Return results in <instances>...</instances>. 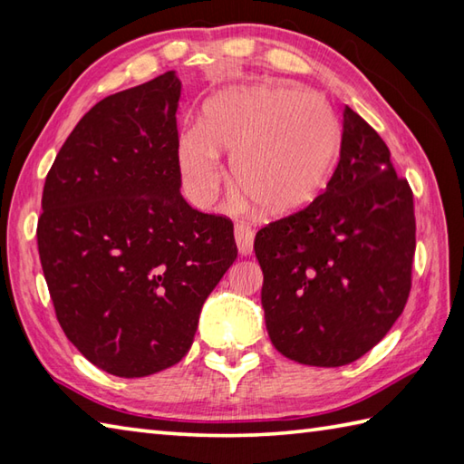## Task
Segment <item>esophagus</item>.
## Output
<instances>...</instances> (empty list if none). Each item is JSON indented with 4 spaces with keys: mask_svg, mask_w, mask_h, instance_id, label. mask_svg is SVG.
I'll list each match as a JSON object with an SVG mask.
<instances>
[{
    "mask_svg": "<svg viewBox=\"0 0 464 464\" xmlns=\"http://www.w3.org/2000/svg\"><path fill=\"white\" fill-rule=\"evenodd\" d=\"M234 238L236 246H238V252L242 256H250L254 250V230L246 224H236L234 226Z\"/></svg>",
    "mask_w": 464,
    "mask_h": 464,
    "instance_id": "obj_1",
    "label": "esophagus"
}]
</instances>
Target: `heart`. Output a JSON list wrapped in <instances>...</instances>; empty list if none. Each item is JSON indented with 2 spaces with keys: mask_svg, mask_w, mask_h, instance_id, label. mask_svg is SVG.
I'll list each match as a JSON object with an SVG mask.
<instances>
[{
  "mask_svg": "<svg viewBox=\"0 0 464 464\" xmlns=\"http://www.w3.org/2000/svg\"><path fill=\"white\" fill-rule=\"evenodd\" d=\"M340 146L334 111L312 92L282 86L230 88L206 103L200 128L179 134L178 164L188 196L206 206L232 186L266 218L306 208L323 192Z\"/></svg>",
  "mask_w": 464,
  "mask_h": 464,
  "instance_id": "1",
  "label": "heart"
}]
</instances>
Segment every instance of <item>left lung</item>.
<instances>
[{"mask_svg": "<svg viewBox=\"0 0 464 464\" xmlns=\"http://www.w3.org/2000/svg\"><path fill=\"white\" fill-rule=\"evenodd\" d=\"M414 232L409 182L382 138L344 106L340 160L324 194L254 240L274 348L334 368L381 343L409 298Z\"/></svg>", "mask_w": 464, "mask_h": 464, "instance_id": "obj_1", "label": "left lung"}]
</instances>
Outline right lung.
<instances>
[{
	"label": "right lung",
	"mask_w": 464,
	"mask_h": 464,
	"mask_svg": "<svg viewBox=\"0 0 464 464\" xmlns=\"http://www.w3.org/2000/svg\"><path fill=\"white\" fill-rule=\"evenodd\" d=\"M179 92L166 72L98 102L44 186L37 250L55 316L92 364L121 378L182 361L238 256L232 222L179 194Z\"/></svg>",
	"instance_id": "add662e5"
}]
</instances>
